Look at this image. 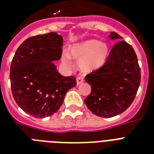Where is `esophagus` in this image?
I'll return each mask as SVG.
<instances>
[{
  "label": "esophagus",
  "instance_id": "34e87169",
  "mask_svg": "<svg viewBox=\"0 0 154 154\" xmlns=\"http://www.w3.org/2000/svg\"><path fill=\"white\" fill-rule=\"evenodd\" d=\"M83 82H84V79H83V77H77V85H79L82 84Z\"/></svg>",
  "mask_w": 154,
  "mask_h": 154
}]
</instances>
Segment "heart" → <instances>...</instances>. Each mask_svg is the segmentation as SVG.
Segmentation results:
<instances>
[{
  "mask_svg": "<svg viewBox=\"0 0 154 154\" xmlns=\"http://www.w3.org/2000/svg\"><path fill=\"white\" fill-rule=\"evenodd\" d=\"M109 53V47L104 42L97 40H88L70 47L69 55L78 62L80 69L89 72L98 69L106 60ZM68 54L61 57L63 65L68 68L72 66L71 58Z\"/></svg>",
  "mask_w": 154,
  "mask_h": 154,
  "instance_id": "1",
  "label": "heart"
}]
</instances>
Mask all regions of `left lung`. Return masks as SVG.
Masks as SVG:
<instances>
[{"instance_id": "8db88e82", "label": "left lung", "mask_w": 154, "mask_h": 154, "mask_svg": "<svg viewBox=\"0 0 154 154\" xmlns=\"http://www.w3.org/2000/svg\"><path fill=\"white\" fill-rule=\"evenodd\" d=\"M110 40H121L112 47L105 65L86 75L91 93L85 103L93 113L112 117L130 106L141 82V70L133 47L122 41L117 32H110Z\"/></svg>"}]
</instances>
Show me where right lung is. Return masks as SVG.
I'll list each match as a JSON object with an SVG mask.
<instances>
[{"label": "right lung", "instance_id": "add662e5", "mask_svg": "<svg viewBox=\"0 0 154 154\" xmlns=\"http://www.w3.org/2000/svg\"><path fill=\"white\" fill-rule=\"evenodd\" d=\"M62 46V36L49 32L25 40L13 57L9 74L13 98L32 117L55 113L66 93L77 85L74 77L60 74L53 63L61 57Z\"/></svg>", "mask_w": 154, "mask_h": 154}]
</instances>
